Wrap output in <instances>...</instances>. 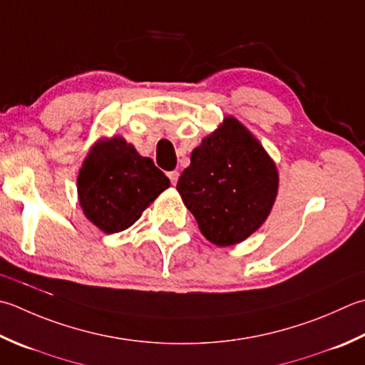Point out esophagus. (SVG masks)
Returning a JSON list of instances; mask_svg holds the SVG:
<instances>
[{"label": "esophagus", "instance_id": "34e87169", "mask_svg": "<svg viewBox=\"0 0 365 365\" xmlns=\"http://www.w3.org/2000/svg\"><path fill=\"white\" fill-rule=\"evenodd\" d=\"M168 177L170 178V183L177 185V182H178V173H177V170H173V173H168Z\"/></svg>", "mask_w": 365, "mask_h": 365}]
</instances>
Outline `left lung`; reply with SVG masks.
<instances>
[{"mask_svg": "<svg viewBox=\"0 0 365 365\" xmlns=\"http://www.w3.org/2000/svg\"><path fill=\"white\" fill-rule=\"evenodd\" d=\"M278 169L255 134L227 115L191 152L177 183L204 237L237 245L264 225L278 195Z\"/></svg>", "mask_w": 365, "mask_h": 365, "instance_id": "1", "label": "left lung"}]
</instances>
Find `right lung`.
<instances>
[{
	"instance_id": "obj_1",
	"label": "right lung",
	"mask_w": 365,
	"mask_h": 365,
	"mask_svg": "<svg viewBox=\"0 0 365 365\" xmlns=\"http://www.w3.org/2000/svg\"><path fill=\"white\" fill-rule=\"evenodd\" d=\"M169 185L152 158L112 135L90 147L77 175V197L87 220L113 234L133 226Z\"/></svg>"
}]
</instances>
